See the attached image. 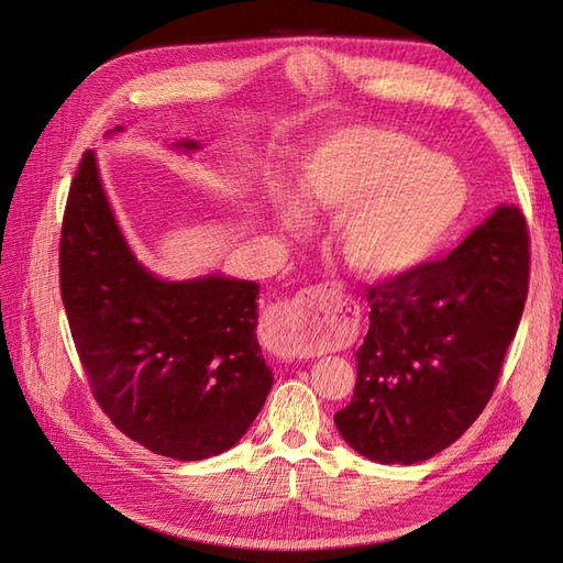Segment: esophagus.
<instances>
[{"mask_svg":"<svg viewBox=\"0 0 563 563\" xmlns=\"http://www.w3.org/2000/svg\"><path fill=\"white\" fill-rule=\"evenodd\" d=\"M352 321V308L335 284L302 288L294 298L284 300L269 319L277 352L288 360H310L323 345L345 338Z\"/></svg>","mask_w":563,"mask_h":563,"instance_id":"1","label":"esophagus"}]
</instances>
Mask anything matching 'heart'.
Instances as JSON below:
<instances>
[{
    "label": "heart",
    "instance_id": "b5f03b06",
    "mask_svg": "<svg viewBox=\"0 0 563 563\" xmlns=\"http://www.w3.org/2000/svg\"><path fill=\"white\" fill-rule=\"evenodd\" d=\"M300 201L343 216L340 249L368 277H395L422 265L449 240L470 201V180L453 159L399 131L360 126L333 133L302 162ZM288 225L302 213L282 203Z\"/></svg>",
    "mask_w": 563,
    "mask_h": 563
}]
</instances>
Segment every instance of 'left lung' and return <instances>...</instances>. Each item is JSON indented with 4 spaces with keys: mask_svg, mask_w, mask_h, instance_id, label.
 I'll return each mask as SVG.
<instances>
[{
    "mask_svg": "<svg viewBox=\"0 0 563 563\" xmlns=\"http://www.w3.org/2000/svg\"><path fill=\"white\" fill-rule=\"evenodd\" d=\"M528 263L526 218L500 207L444 261L368 286L354 395L333 418L356 453L413 465L463 437L517 335Z\"/></svg>",
    "mask_w": 563,
    "mask_h": 563,
    "instance_id": "left-lung-1",
    "label": "left lung"
}]
</instances>
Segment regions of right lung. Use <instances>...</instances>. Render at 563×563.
Segmentation results:
<instances>
[{
	"label": "right lung",
	"mask_w": 563,
	"mask_h": 563,
	"mask_svg": "<svg viewBox=\"0 0 563 563\" xmlns=\"http://www.w3.org/2000/svg\"><path fill=\"white\" fill-rule=\"evenodd\" d=\"M258 294L255 282L150 275L84 152L63 216L60 296L89 387L117 430L176 460L232 449L275 380L255 338Z\"/></svg>",
	"instance_id": "1"
}]
</instances>
